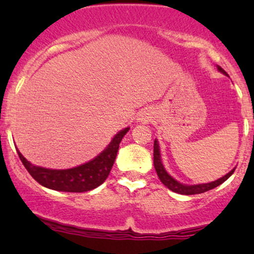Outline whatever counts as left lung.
I'll use <instances>...</instances> for the list:
<instances>
[{
  "label": "left lung",
  "mask_w": 254,
  "mask_h": 254,
  "mask_svg": "<svg viewBox=\"0 0 254 254\" xmlns=\"http://www.w3.org/2000/svg\"><path fill=\"white\" fill-rule=\"evenodd\" d=\"M217 69L222 72V74L228 75L222 68H221V66L217 65ZM154 167H155L157 177H159V179L161 180V183L164 184L165 186H167L171 191L177 192V193H180V194H198V193H203V192H206L209 190H212V189H215L216 186L221 185V184L226 182V180L228 179V178L232 176L235 171V168H233L229 173H227L226 176L220 178V179L215 180V182L206 183V184H197V185H185V184L177 182L174 178H172L170 174L166 172L164 165H162V162H161L160 147H159V143H157L156 139L154 141Z\"/></svg>",
  "instance_id": "8db88e82"
}]
</instances>
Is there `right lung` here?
I'll return each mask as SVG.
<instances>
[{"mask_svg": "<svg viewBox=\"0 0 254 254\" xmlns=\"http://www.w3.org/2000/svg\"><path fill=\"white\" fill-rule=\"evenodd\" d=\"M127 131L129 127L119 131L107 145L106 149L89 162L69 170H50V168L34 166L22 156L17 148L16 151L26 170L40 185L56 191L86 192L98 188L109 177L117 156L119 143Z\"/></svg>", "mask_w": 254, "mask_h": 254, "instance_id": "obj_1", "label": "right lung"}]
</instances>
